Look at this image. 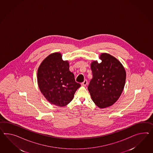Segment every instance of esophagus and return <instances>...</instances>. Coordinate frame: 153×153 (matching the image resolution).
I'll use <instances>...</instances> for the list:
<instances>
[{
  "mask_svg": "<svg viewBox=\"0 0 153 153\" xmlns=\"http://www.w3.org/2000/svg\"><path fill=\"white\" fill-rule=\"evenodd\" d=\"M87 84H88V81H87V80L85 79V80H84L83 82H82V86H85Z\"/></svg>",
  "mask_w": 153,
  "mask_h": 153,
  "instance_id": "obj_1",
  "label": "esophagus"
}]
</instances>
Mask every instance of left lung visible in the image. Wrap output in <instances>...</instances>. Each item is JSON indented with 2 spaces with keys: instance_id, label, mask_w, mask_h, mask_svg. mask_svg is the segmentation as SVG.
<instances>
[{
  "instance_id": "obj_1",
  "label": "left lung",
  "mask_w": 153,
  "mask_h": 153,
  "mask_svg": "<svg viewBox=\"0 0 153 153\" xmlns=\"http://www.w3.org/2000/svg\"><path fill=\"white\" fill-rule=\"evenodd\" d=\"M102 62H93V78L88 90L94 103L100 108L112 105L122 94L126 83V72L119 61L113 56L102 53Z\"/></svg>"
}]
</instances>
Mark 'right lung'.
I'll list each match as a JSON object with an SVG mask.
<instances>
[{
    "label": "right lung",
    "mask_w": 153,
    "mask_h": 153,
    "mask_svg": "<svg viewBox=\"0 0 153 153\" xmlns=\"http://www.w3.org/2000/svg\"><path fill=\"white\" fill-rule=\"evenodd\" d=\"M37 78L40 90L45 98L59 106L69 104L80 86L69 71L68 62L63 61L59 53L51 54L44 60L39 67Z\"/></svg>",
    "instance_id": "obj_1"
}]
</instances>
